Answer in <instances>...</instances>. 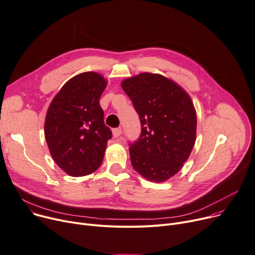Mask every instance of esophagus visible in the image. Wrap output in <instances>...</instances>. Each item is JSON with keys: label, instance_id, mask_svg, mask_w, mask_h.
Listing matches in <instances>:
<instances>
[{"label": "esophagus", "instance_id": "obj_1", "mask_svg": "<svg viewBox=\"0 0 255 255\" xmlns=\"http://www.w3.org/2000/svg\"><path fill=\"white\" fill-rule=\"evenodd\" d=\"M121 134H122V129L121 128H115V129H113V136L115 138L120 137Z\"/></svg>", "mask_w": 255, "mask_h": 255}]
</instances>
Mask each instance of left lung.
Segmentation results:
<instances>
[{
	"label": "left lung",
	"mask_w": 255,
	"mask_h": 255,
	"mask_svg": "<svg viewBox=\"0 0 255 255\" xmlns=\"http://www.w3.org/2000/svg\"><path fill=\"white\" fill-rule=\"evenodd\" d=\"M132 100L141 134L130 143L133 168L149 181L174 176L189 159L196 141L197 114L191 96L171 79L141 73L122 81Z\"/></svg>",
	"instance_id": "left-lung-1"
}]
</instances>
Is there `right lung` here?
<instances>
[{
    "label": "right lung",
    "instance_id": "1",
    "mask_svg": "<svg viewBox=\"0 0 255 255\" xmlns=\"http://www.w3.org/2000/svg\"><path fill=\"white\" fill-rule=\"evenodd\" d=\"M108 80L85 72L67 81L48 108L44 133L54 162L71 176L91 174L101 165L112 131L99 98Z\"/></svg>",
    "mask_w": 255,
    "mask_h": 255
}]
</instances>
